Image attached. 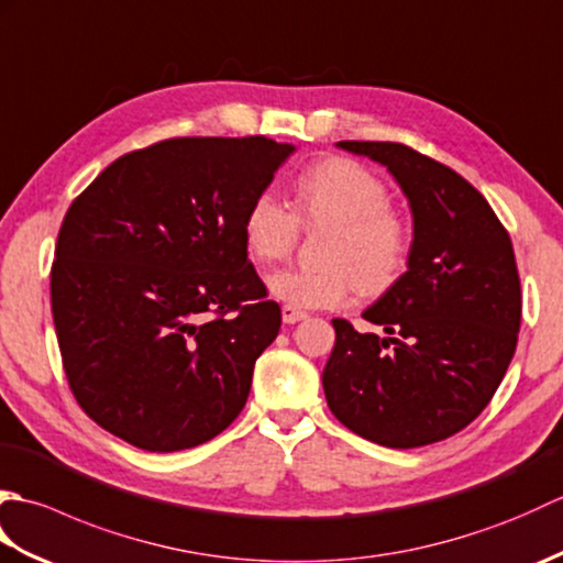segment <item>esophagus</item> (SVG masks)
<instances>
[{
    "mask_svg": "<svg viewBox=\"0 0 563 563\" xmlns=\"http://www.w3.org/2000/svg\"><path fill=\"white\" fill-rule=\"evenodd\" d=\"M302 319H307V312H302V309L290 307V305L283 307V321H285V324H297V321H302Z\"/></svg>",
    "mask_w": 563,
    "mask_h": 563,
    "instance_id": "1",
    "label": "esophagus"
}]
</instances>
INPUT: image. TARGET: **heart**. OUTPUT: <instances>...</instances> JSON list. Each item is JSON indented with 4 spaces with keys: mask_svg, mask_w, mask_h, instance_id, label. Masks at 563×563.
I'll return each mask as SVG.
<instances>
[{
    "mask_svg": "<svg viewBox=\"0 0 563 563\" xmlns=\"http://www.w3.org/2000/svg\"><path fill=\"white\" fill-rule=\"evenodd\" d=\"M389 188L367 166L329 157L297 176L295 212L261 190L242 214L246 254L256 263L285 261L300 232L329 230L321 268H285L266 288L273 300L297 309H336L353 302L357 288L369 295L397 285L411 258V227L389 206Z\"/></svg>",
    "mask_w": 563,
    "mask_h": 563,
    "instance_id": "1",
    "label": "heart"
}]
</instances>
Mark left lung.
<instances>
[{"instance_id": "left-lung-1", "label": "left lung", "mask_w": 563, "mask_h": 563, "mask_svg": "<svg viewBox=\"0 0 563 563\" xmlns=\"http://www.w3.org/2000/svg\"><path fill=\"white\" fill-rule=\"evenodd\" d=\"M339 147L397 178L413 212V246L409 271L363 314L385 336L331 321L327 404L377 445H430L486 409L516 353L522 295L512 242L486 198L450 166L399 142Z\"/></svg>"}]
</instances>
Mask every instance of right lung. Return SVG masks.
Here are the masks:
<instances>
[{
  "instance_id": "right-lung-1",
  "label": "right lung",
  "mask_w": 563,
  "mask_h": 563,
  "mask_svg": "<svg viewBox=\"0 0 563 563\" xmlns=\"http://www.w3.org/2000/svg\"><path fill=\"white\" fill-rule=\"evenodd\" d=\"M292 145L172 137L71 200L51 271L63 367L91 421L147 452L208 442L244 409L280 307L242 239Z\"/></svg>"
}]
</instances>
